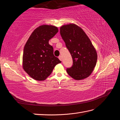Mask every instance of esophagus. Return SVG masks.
<instances>
[{
    "label": "esophagus",
    "instance_id": "1",
    "mask_svg": "<svg viewBox=\"0 0 120 120\" xmlns=\"http://www.w3.org/2000/svg\"><path fill=\"white\" fill-rule=\"evenodd\" d=\"M58 58H59L60 60H61V61L62 60V56H61V55L59 56V57H58Z\"/></svg>",
    "mask_w": 120,
    "mask_h": 120
}]
</instances>
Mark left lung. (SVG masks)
I'll return each instance as SVG.
<instances>
[{"mask_svg": "<svg viewBox=\"0 0 120 120\" xmlns=\"http://www.w3.org/2000/svg\"><path fill=\"white\" fill-rule=\"evenodd\" d=\"M60 34L73 60L72 67L67 68L68 74L76 80L88 77L97 61V51L88 37L75 24L61 26Z\"/></svg>", "mask_w": 120, "mask_h": 120, "instance_id": "8db88e82", "label": "left lung"}]
</instances>
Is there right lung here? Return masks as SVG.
<instances>
[{"label":"right lung","instance_id":"right-lung-1","mask_svg":"<svg viewBox=\"0 0 120 120\" xmlns=\"http://www.w3.org/2000/svg\"><path fill=\"white\" fill-rule=\"evenodd\" d=\"M58 31L51 25H42L31 34L24 47L23 68L32 78L44 81L61 61L53 54V48L49 44Z\"/></svg>","mask_w":120,"mask_h":120}]
</instances>
